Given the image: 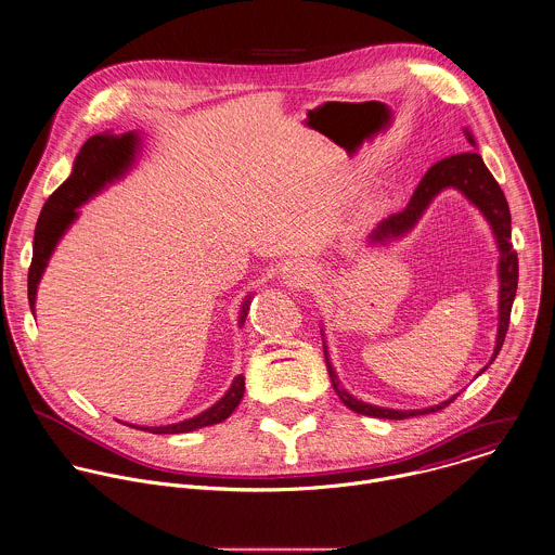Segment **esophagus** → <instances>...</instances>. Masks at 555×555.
Here are the masks:
<instances>
[{
  "instance_id": "34e87169",
  "label": "esophagus",
  "mask_w": 555,
  "mask_h": 555,
  "mask_svg": "<svg viewBox=\"0 0 555 555\" xmlns=\"http://www.w3.org/2000/svg\"><path fill=\"white\" fill-rule=\"evenodd\" d=\"M283 279L289 287H305L313 279V268L305 263H289L283 268Z\"/></svg>"
}]
</instances>
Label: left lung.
I'll return each mask as SVG.
<instances>
[{
	"mask_svg": "<svg viewBox=\"0 0 555 555\" xmlns=\"http://www.w3.org/2000/svg\"><path fill=\"white\" fill-rule=\"evenodd\" d=\"M465 135L476 146V140H474L469 129H465ZM446 188H456L459 192H463L482 211V216L489 220V224L493 229V235L498 240V248H500V270H498L500 272V326H498L495 350H493V357H491V363H493L498 359V354L504 346L506 333H508L511 311H513V302H515V296H517V283H519V259H517V253H515L513 242H511V231H513L511 222L513 220H511L508 201H506L500 183L495 181V177L485 166V162L478 153H459V155H452V157H446V159L437 162L426 172V177L420 181V185H417L415 194L411 196L409 205L404 207V211L385 218L370 233V244H389L398 237H404L409 231H413V227L424 216V211L435 201V196L439 192H443ZM324 359H326V367H328V374H331V380H333V387H335L337 396L341 398V402L350 411H354L359 415H370V417H380V420H409V417H415V415L437 413V411L446 409L450 402L456 400V396H454V398H450V400H446L437 406H428V409H420V411H393V409L372 406V404L359 402L346 389L339 387L337 374H335V370L328 361L326 341H324ZM489 365L485 370H489ZM485 370H480V374Z\"/></svg>",
	"mask_w": 555,
	"mask_h": 555,
	"instance_id": "left-lung-1",
	"label": "left lung"
}]
</instances>
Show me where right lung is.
<instances>
[{"instance_id":"right-lung-1","label":"right lung","mask_w":555,"mask_h":555,"mask_svg":"<svg viewBox=\"0 0 555 555\" xmlns=\"http://www.w3.org/2000/svg\"><path fill=\"white\" fill-rule=\"evenodd\" d=\"M138 146H140V138L135 131H129L122 135L99 133V135L88 138L75 157L70 177L47 198V203L40 211V218L36 222L34 253H31V263H29V272H27V300H29L31 311H34V302H36L38 281L47 268V261H49L55 244L60 242L64 231L73 224V220L77 218L75 209L79 205H83L90 196H94L99 190H103L105 183H112L114 179L122 177L131 168ZM246 309H248V300L242 307L240 324L246 318ZM242 398H244V376L240 374L233 380L231 389L211 409L203 411L201 415L179 422V424L142 428V430L153 433V435H181V433H190L196 428L214 426V424L224 422L237 409Z\"/></svg>"}]
</instances>
